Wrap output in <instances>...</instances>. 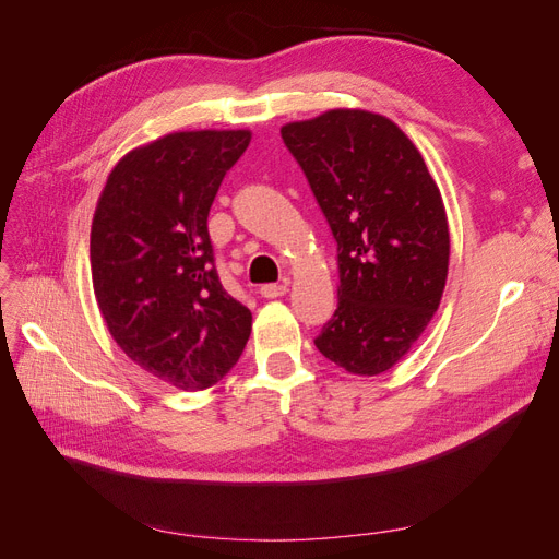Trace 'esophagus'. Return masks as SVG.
<instances>
[{"label": "esophagus", "instance_id": "esophagus-1", "mask_svg": "<svg viewBox=\"0 0 559 559\" xmlns=\"http://www.w3.org/2000/svg\"><path fill=\"white\" fill-rule=\"evenodd\" d=\"M286 292V284H280V282H275V284H263L261 289H259V294L263 296V298H280V296H284Z\"/></svg>", "mask_w": 559, "mask_h": 559}]
</instances>
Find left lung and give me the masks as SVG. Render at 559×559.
I'll return each mask as SVG.
<instances>
[{
    "label": "left lung",
    "mask_w": 559,
    "mask_h": 559,
    "mask_svg": "<svg viewBox=\"0 0 559 559\" xmlns=\"http://www.w3.org/2000/svg\"><path fill=\"white\" fill-rule=\"evenodd\" d=\"M337 242V310L317 349L354 376L392 368L441 302L450 233L425 160L396 123L333 109L282 128Z\"/></svg>",
    "instance_id": "obj_1"
}]
</instances>
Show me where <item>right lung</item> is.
I'll use <instances>...</instances> for the list:
<instances>
[{"instance_id": "obj_1", "label": "right lung", "mask_w": 559, "mask_h": 559, "mask_svg": "<svg viewBox=\"0 0 559 559\" xmlns=\"http://www.w3.org/2000/svg\"><path fill=\"white\" fill-rule=\"evenodd\" d=\"M249 130L173 132L111 170L91 228L99 312L128 357L179 389H205L240 359L251 312L218 280L207 230Z\"/></svg>"}]
</instances>
